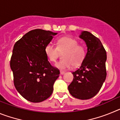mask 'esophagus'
Listing matches in <instances>:
<instances>
[{"label": "esophagus", "mask_w": 120, "mask_h": 120, "mask_svg": "<svg viewBox=\"0 0 120 120\" xmlns=\"http://www.w3.org/2000/svg\"><path fill=\"white\" fill-rule=\"evenodd\" d=\"M64 73H65V71H60V75H63Z\"/></svg>", "instance_id": "esophagus-1"}]
</instances>
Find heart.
<instances>
[{
	"instance_id": "1",
	"label": "heart",
	"mask_w": 120,
	"mask_h": 120,
	"mask_svg": "<svg viewBox=\"0 0 120 120\" xmlns=\"http://www.w3.org/2000/svg\"><path fill=\"white\" fill-rule=\"evenodd\" d=\"M59 52H62L63 59L55 64V67L60 70L69 68L71 65L74 67L80 65L85 56V50L82 45H78L76 40L68 37H64L57 41V46L51 44L45 47V53L51 62H55L59 56Z\"/></svg>"
}]
</instances>
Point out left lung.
<instances>
[{
	"mask_svg": "<svg viewBox=\"0 0 120 120\" xmlns=\"http://www.w3.org/2000/svg\"><path fill=\"white\" fill-rule=\"evenodd\" d=\"M79 38L87 47V52L80 67L73 72L74 78L68 86L73 97L87 100L95 96L106 77V52L98 38L88 31H82Z\"/></svg>",
	"mask_w": 120,
	"mask_h": 120,
	"instance_id": "left-lung-1",
	"label": "left lung"
}]
</instances>
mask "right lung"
Masks as SVG:
<instances>
[{"label": "right lung", "instance_id": "obj_1", "mask_svg": "<svg viewBox=\"0 0 120 120\" xmlns=\"http://www.w3.org/2000/svg\"><path fill=\"white\" fill-rule=\"evenodd\" d=\"M56 34L37 29L26 33L14 45L10 61L14 83L28 101L41 102L52 94L59 70L50 65L45 47Z\"/></svg>", "mask_w": 120, "mask_h": 120}]
</instances>
